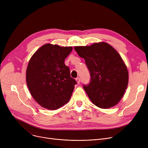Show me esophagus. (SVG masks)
I'll return each instance as SVG.
<instances>
[{"label":"esophagus","mask_w":148,"mask_h":148,"mask_svg":"<svg viewBox=\"0 0 148 148\" xmlns=\"http://www.w3.org/2000/svg\"><path fill=\"white\" fill-rule=\"evenodd\" d=\"M75 80L77 81V82L78 84H79L80 83V78H79V77H77V78H76Z\"/></svg>","instance_id":"34e87169"}]
</instances>
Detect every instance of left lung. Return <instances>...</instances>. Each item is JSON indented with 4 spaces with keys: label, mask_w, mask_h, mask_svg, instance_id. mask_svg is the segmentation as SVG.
<instances>
[{
    "label": "left lung",
    "mask_w": 148,
    "mask_h": 148,
    "mask_svg": "<svg viewBox=\"0 0 148 148\" xmlns=\"http://www.w3.org/2000/svg\"><path fill=\"white\" fill-rule=\"evenodd\" d=\"M74 49L84 59L89 71L90 83L83 86L93 104L102 108L117 104L128 83V70L119 54L106 42Z\"/></svg>",
    "instance_id": "8db88e82"
}]
</instances>
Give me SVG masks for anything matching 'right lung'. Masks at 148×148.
Here are the masks:
<instances>
[{
  "label": "right lung",
  "instance_id": "right-lung-1",
  "mask_svg": "<svg viewBox=\"0 0 148 148\" xmlns=\"http://www.w3.org/2000/svg\"><path fill=\"white\" fill-rule=\"evenodd\" d=\"M72 50V47L45 44L29 60L27 87L34 99L45 108L56 110L71 97L77 82L70 75L69 68L64 61Z\"/></svg>",
  "mask_w": 148,
  "mask_h": 148
}]
</instances>
